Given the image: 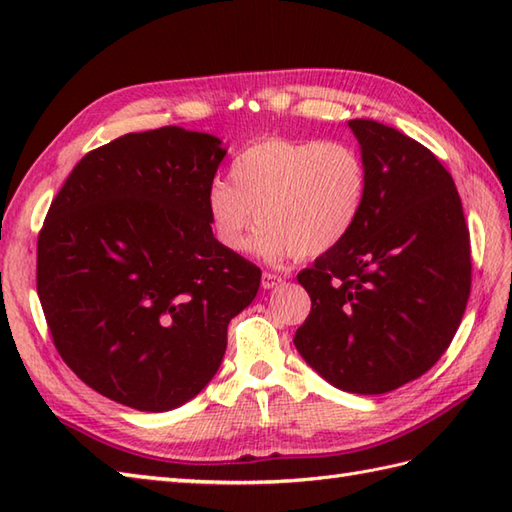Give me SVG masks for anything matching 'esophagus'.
I'll return each mask as SVG.
<instances>
[{
    "label": "esophagus",
    "mask_w": 512,
    "mask_h": 512,
    "mask_svg": "<svg viewBox=\"0 0 512 512\" xmlns=\"http://www.w3.org/2000/svg\"><path fill=\"white\" fill-rule=\"evenodd\" d=\"M281 281H284V277L281 275H275V273H264L262 275V288L264 290H270V288H277Z\"/></svg>",
    "instance_id": "esophagus-1"
}]
</instances>
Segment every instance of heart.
Listing matches in <instances>:
<instances>
[{
  "instance_id": "heart-1",
  "label": "heart",
  "mask_w": 512,
  "mask_h": 512,
  "mask_svg": "<svg viewBox=\"0 0 512 512\" xmlns=\"http://www.w3.org/2000/svg\"><path fill=\"white\" fill-rule=\"evenodd\" d=\"M369 169L347 140L262 138L233 160L231 180L215 178L206 211L220 244L233 253L250 246L266 259L319 257L343 244L363 217Z\"/></svg>"
}]
</instances>
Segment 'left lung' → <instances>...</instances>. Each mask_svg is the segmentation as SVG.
<instances>
[{"label":"left lung","instance_id":"left-lung-1","mask_svg":"<svg viewBox=\"0 0 512 512\" xmlns=\"http://www.w3.org/2000/svg\"><path fill=\"white\" fill-rule=\"evenodd\" d=\"M369 169L356 228L301 270L312 308L295 334L306 363L352 394H387L447 352L471 295V239L451 173L398 129L347 123Z\"/></svg>","mask_w":512,"mask_h":512}]
</instances>
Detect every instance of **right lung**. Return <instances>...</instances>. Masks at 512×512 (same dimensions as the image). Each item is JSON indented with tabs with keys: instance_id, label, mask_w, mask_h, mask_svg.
I'll return each mask as SVG.
<instances>
[{
	"instance_id": "obj_1",
	"label": "right lung",
	"mask_w": 512,
	"mask_h": 512,
	"mask_svg": "<svg viewBox=\"0 0 512 512\" xmlns=\"http://www.w3.org/2000/svg\"><path fill=\"white\" fill-rule=\"evenodd\" d=\"M222 140L182 127L125 134L81 158L37 242L54 347L85 385L169 411L209 385L226 328L262 270L213 237L206 191Z\"/></svg>"
}]
</instances>
